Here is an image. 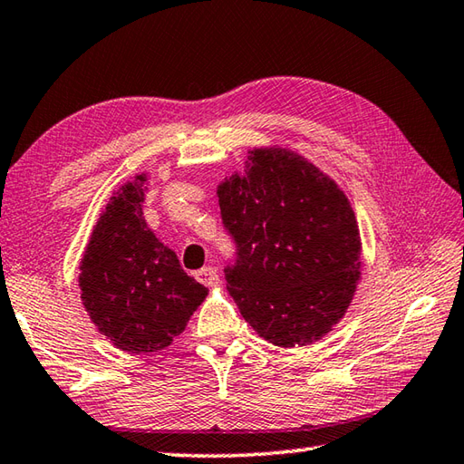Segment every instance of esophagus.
Wrapping results in <instances>:
<instances>
[{"label": "esophagus", "instance_id": "1", "mask_svg": "<svg viewBox=\"0 0 464 464\" xmlns=\"http://www.w3.org/2000/svg\"><path fill=\"white\" fill-rule=\"evenodd\" d=\"M197 279L201 281L203 285H217L219 284V274H217V267L207 266V267L197 271Z\"/></svg>", "mask_w": 464, "mask_h": 464}]
</instances>
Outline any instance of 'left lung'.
Listing matches in <instances>:
<instances>
[{
	"label": "left lung",
	"instance_id": "8db88e82",
	"mask_svg": "<svg viewBox=\"0 0 464 464\" xmlns=\"http://www.w3.org/2000/svg\"><path fill=\"white\" fill-rule=\"evenodd\" d=\"M245 167L217 190L235 243L227 289L261 338L305 346L338 324L356 292V217L338 185L294 152L251 150Z\"/></svg>",
	"mask_w": 464,
	"mask_h": 464
}]
</instances>
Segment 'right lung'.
Returning a JSON list of instances; mask_svg holds the SVG:
<instances>
[{
  "instance_id": "right-lung-1",
  "label": "right lung",
  "mask_w": 464,
  "mask_h": 464,
  "mask_svg": "<svg viewBox=\"0 0 464 464\" xmlns=\"http://www.w3.org/2000/svg\"><path fill=\"white\" fill-rule=\"evenodd\" d=\"M142 183L144 177H136L111 198L80 263L90 320L116 348L132 353L167 348L207 295L149 229Z\"/></svg>"
}]
</instances>
